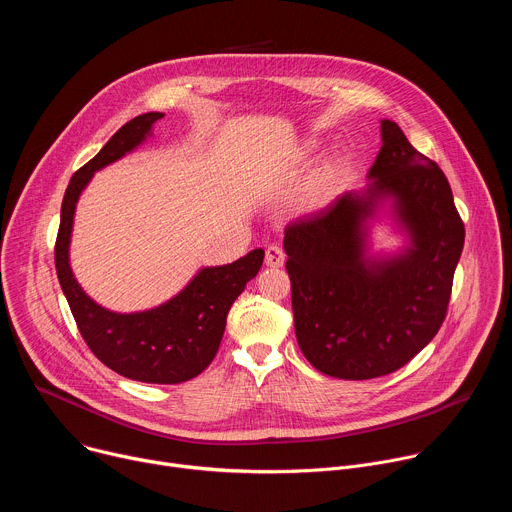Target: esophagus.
<instances>
[{"label":"esophagus","instance_id":"esophagus-1","mask_svg":"<svg viewBox=\"0 0 512 512\" xmlns=\"http://www.w3.org/2000/svg\"><path fill=\"white\" fill-rule=\"evenodd\" d=\"M265 263L269 267H279L285 263V251L279 245H269L265 251Z\"/></svg>","mask_w":512,"mask_h":512}]
</instances>
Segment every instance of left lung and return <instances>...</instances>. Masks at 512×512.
I'll return each mask as SVG.
<instances>
[{
	"label": "left lung",
	"mask_w": 512,
	"mask_h": 512,
	"mask_svg": "<svg viewBox=\"0 0 512 512\" xmlns=\"http://www.w3.org/2000/svg\"><path fill=\"white\" fill-rule=\"evenodd\" d=\"M381 135L367 194L338 196L289 223L283 239L298 344L320 373L348 381L395 373L442 328L466 235L442 168L395 121H381ZM385 195L414 247L371 264L361 223Z\"/></svg>",
	"instance_id": "left-lung-1"
}]
</instances>
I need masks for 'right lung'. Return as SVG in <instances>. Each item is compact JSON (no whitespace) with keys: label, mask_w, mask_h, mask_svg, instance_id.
Wrapping results in <instances>:
<instances>
[{"label":"right lung","mask_w":512,"mask_h":512,"mask_svg":"<svg viewBox=\"0 0 512 512\" xmlns=\"http://www.w3.org/2000/svg\"><path fill=\"white\" fill-rule=\"evenodd\" d=\"M164 113H145L125 123L81 170L72 174L60 208L54 263L60 287L91 352L121 377L176 385L200 375L221 346L227 314L247 281L263 265L253 249L235 263L204 267L170 302L137 314H115L95 304L68 265V243L77 200L93 174L139 145Z\"/></svg>","instance_id":"add662e5"}]
</instances>
